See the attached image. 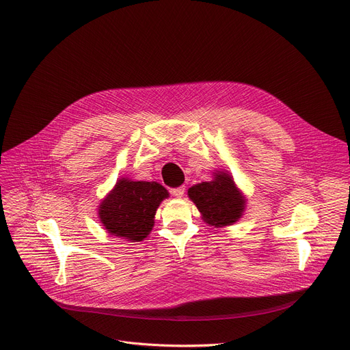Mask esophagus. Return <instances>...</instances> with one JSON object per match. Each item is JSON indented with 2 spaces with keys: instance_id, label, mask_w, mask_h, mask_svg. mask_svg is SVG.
Listing matches in <instances>:
<instances>
[{
  "instance_id": "1",
  "label": "esophagus",
  "mask_w": 350,
  "mask_h": 350,
  "mask_svg": "<svg viewBox=\"0 0 350 350\" xmlns=\"http://www.w3.org/2000/svg\"><path fill=\"white\" fill-rule=\"evenodd\" d=\"M185 191H186V187L181 186V187L173 189V190H172V194H173L174 197H183V196H185Z\"/></svg>"
}]
</instances>
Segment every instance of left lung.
<instances>
[{
  "label": "left lung",
  "mask_w": 350,
  "mask_h": 350,
  "mask_svg": "<svg viewBox=\"0 0 350 350\" xmlns=\"http://www.w3.org/2000/svg\"><path fill=\"white\" fill-rule=\"evenodd\" d=\"M189 197L213 226H230L241 217L244 198L227 173H217L213 181H203L189 190Z\"/></svg>",
  "instance_id": "1"
}]
</instances>
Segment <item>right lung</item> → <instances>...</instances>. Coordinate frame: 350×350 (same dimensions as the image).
<instances>
[{
  "label": "right lung",
  "instance_id": "1",
  "mask_svg": "<svg viewBox=\"0 0 350 350\" xmlns=\"http://www.w3.org/2000/svg\"><path fill=\"white\" fill-rule=\"evenodd\" d=\"M167 190L156 181L122 178L99 207L105 228L129 241H142L153 228L154 213Z\"/></svg>",
  "mask_w": 350,
  "mask_h": 350
}]
</instances>
